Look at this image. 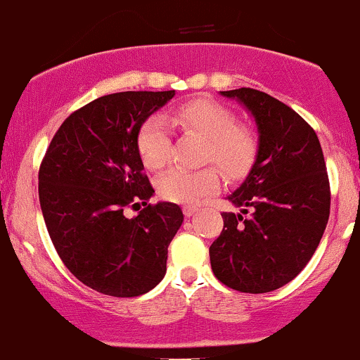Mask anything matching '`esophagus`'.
<instances>
[{
  "mask_svg": "<svg viewBox=\"0 0 360 360\" xmlns=\"http://www.w3.org/2000/svg\"><path fill=\"white\" fill-rule=\"evenodd\" d=\"M181 211H184L185 218H191V216L197 211V207L195 206H184V207H181Z\"/></svg>",
  "mask_w": 360,
  "mask_h": 360,
  "instance_id": "esophagus-1",
  "label": "esophagus"
}]
</instances>
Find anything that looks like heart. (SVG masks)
<instances>
[{
    "mask_svg": "<svg viewBox=\"0 0 360 360\" xmlns=\"http://www.w3.org/2000/svg\"><path fill=\"white\" fill-rule=\"evenodd\" d=\"M166 122L181 132L204 139L202 163L219 166L223 175L238 180L252 169L259 154V137L250 127L237 123L233 111L211 99H194L175 108ZM137 150L149 169H161L172 156V139L165 120L150 117L137 132ZM158 192L172 202H195L219 187V172L204 166L195 172L173 168L158 179Z\"/></svg>",
    "mask_w": 360,
    "mask_h": 360,
    "instance_id": "b5f03b06",
    "label": "heart"
}]
</instances>
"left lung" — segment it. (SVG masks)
Returning <instances> with one entry per match:
<instances>
[{
  "label": "left lung",
  "instance_id": "1",
  "mask_svg": "<svg viewBox=\"0 0 360 360\" xmlns=\"http://www.w3.org/2000/svg\"><path fill=\"white\" fill-rule=\"evenodd\" d=\"M254 115L259 154L228 195L242 212H223L211 243L214 276L243 293H266L297 276L318 249L330 218V180L314 129L299 113L250 87L223 91Z\"/></svg>",
  "mask_w": 360,
  "mask_h": 360
}]
</instances>
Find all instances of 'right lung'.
Masks as SVG:
<instances>
[{"label": "right lung", "mask_w": 360, "mask_h": 360, "mask_svg": "<svg viewBox=\"0 0 360 360\" xmlns=\"http://www.w3.org/2000/svg\"><path fill=\"white\" fill-rule=\"evenodd\" d=\"M175 91L94 99L61 123L39 166V200L58 256L89 288L139 297L163 280L184 221L176 204H148L154 188L137 150L146 118ZM146 207L129 220L122 211Z\"/></svg>", "instance_id": "1"}]
</instances>
